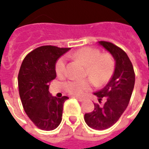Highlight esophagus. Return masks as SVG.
Returning a JSON list of instances; mask_svg holds the SVG:
<instances>
[{
  "label": "esophagus",
  "instance_id": "34e87169",
  "mask_svg": "<svg viewBox=\"0 0 149 149\" xmlns=\"http://www.w3.org/2000/svg\"><path fill=\"white\" fill-rule=\"evenodd\" d=\"M73 97L76 98V99H77V100H79V101H80V102H83V101H84V100H84V98L79 97Z\"/></svg>",
  "mask_w": 149,
  "mask_h": 149
}]
</instances>
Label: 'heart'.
Segmentation results:
<instances>
[{"label": "heart", "instance_id": "1", "mask_svg": "<svg viewBox=\"0 0 149 149\" xmlns=\"http://www.w3.org/2000/svg\"><path fill=\"white\" fill-rule=\"evenodd\" d=\"M71 57L86 66V75L97 85H103L111 79L114 70V60L110 54H101L92 48H83L71 54ZM56 73L59 77L65 73V59L60 58L56 65ZM90 79H73L65 84V87L73 95L82 96L91 90Z\"/></svg>", "mask_w": 149, "mask_h": 149}]
</instances>
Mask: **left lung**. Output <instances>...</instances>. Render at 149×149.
<instances>
[{
  "label": "left lung",
  "mask_w": 149,
  "mask_h": 149,
  "mask_svg": "<svg viewBox=\"0 0 149 149\" xmlns=\"http://www.w3.org/2000/svg\"><path fill=\"white\" fill-rule=\"evenodd\" d=\"M98 44L110 52L115 61L114 72L110 81L104 88L93 93L99 102L104 99V104H94V110L84 115L89 127L100 131L114 125L125 112L134 89L135 75L132 62L125 51L107 42L100 41Z\"/></svg>",
  "instance_id": "8db88e82"
}]
</instances>
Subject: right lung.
Returning a JSON list of instances; mask_svg holds the SVG:
<instances>
[{"label": "right lung", "instance_id": "right-lung-1", "mask_svg": "<svg viewBox=\"0 0 149 149\" xmlns=\"http://www.w3.org/2000/svg\"><path fill=\"white\" fill-rule=\"evenodd\" d=\"M70 48L44 45L25 56L18 73L19 95L24 110L35 125L52 131L62 120L63 104L69 97H53L49 84L56 78V61Z\"/></svg>", "mask_w": 149, "mask_h": 149}]
</instances>
